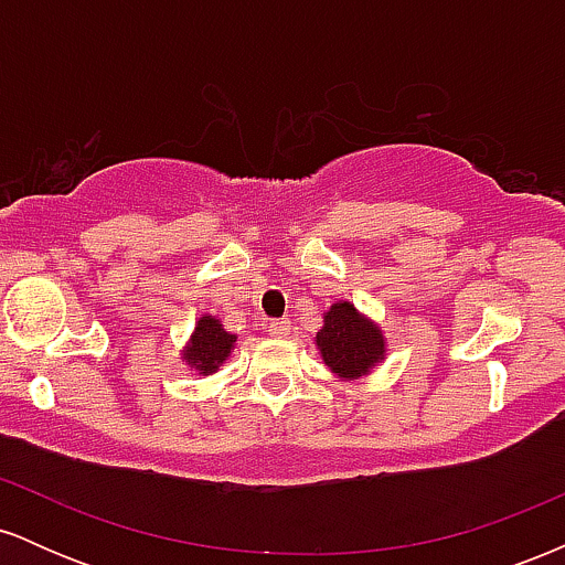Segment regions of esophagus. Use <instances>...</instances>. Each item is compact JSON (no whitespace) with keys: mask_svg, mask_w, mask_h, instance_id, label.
I'll return each instance as SVG.
<instances>
[{"mask_svg":"<svg viewBox=\"0 0 565 565\" xmlns=\"http://www.w3.org/2000/svg\"><path fill=\"white\" fill-rule=\"evenodd\" d=\"M268 334L276 337V340H284L289 334V321L287 319H276L268 323Z\"/></svg>","mask_w":565,"mask_h":565,"instance_id":"esophagus-1","label":"esophagus"}]
</instances>
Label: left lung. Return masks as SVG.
I'll list each match as a JSON object with an SVG mask.
<instances>
[{
  "label": "left lung",
  "instance_id": "left-lung-1",
  "mask_svg": "<svg viewBox=\"0 0 565 565\" xmlns=\"http://www.w3.org/2000/svg\"><path fill=\"white\" fill-rule=\"evenodd\" d=\"M321 359L337 377L355 380L385 359V340L380 327L364 319L350 302H334L323 313V327L316 334Z\"/></svg>",
  "mask_w": 565,
  "mask_h": 565
}]
</instances>
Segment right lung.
Returning a JSON list of instances; mask_svg holds the SVG:
<instances>
[{
    "label": "right lung",
    "instance_id": "add662e5",
    "mask_svg": "<svg viewBox=\"0 0 565 565\" xmlns=\"http://www.w3.org/2000/svg\"><path fill=\"white\" fill-rule=\"evenodd\" d=\"M233 342H236V334L225 332L223 323L212 319V316H201L183 359L188 361V366L196 369L199 374H212L231 355Z\"/></svg>",
    "mask_w": 565,
    "mask_h": 565
}]
</instances>
